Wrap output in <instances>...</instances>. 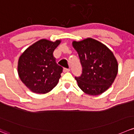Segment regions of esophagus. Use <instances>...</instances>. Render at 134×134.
<instances>
[{
  "mask_svg": "<svg viewBox=\"0 0 134 134\" xmlns=\"http://www.w3.org/2000/svg\"><path fill=\"white\" fill-rule=\"evenodd\" d=\"M69 71H70L69 69L65 68L64 69H63V72H69Z\"/></svg>",
  "mask_w": 134,
  "mask_h": 134,
  "instance_id": "esophagus-1",
  "label": "esophagus"
}]
</instances>
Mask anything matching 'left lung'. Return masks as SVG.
Returning a JSON list of instances; mask_svg holds the SVG:
<instances>
[{"mask_svg": "<svg viewBox=\"0 0 134 134\" xmlns=\"http://www.w3.org/2000/svg\"><path fill=\"white\" fill-rule=\"evenodd\" d=\"M82 72L75 77L79 88L86 94L97 96L105 92L118 73V63L113 53L102 42L92 38L73 41Z\"/></svg>", "mask_w": 134, "mask_h": 134, "instance_id": "8db88e82", "label": "left lung"}]
</instances>
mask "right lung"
<instances>
[{"label":"right lung","instance_id":"1","mask_svg":"<svg viewBox=\"0 0 134 134\" xmlns=\"http://www.w3.org/2000/svg\"><path fill=\"white\" fill-rule=\"evenodd\" d=\"M41 39L27 48L18 60V72L22 82L32 92L46 93L58 84L63 68L53 52L60 44Z\"/></svg>","mask_w":134,"mask_h":134}]
</instances>
